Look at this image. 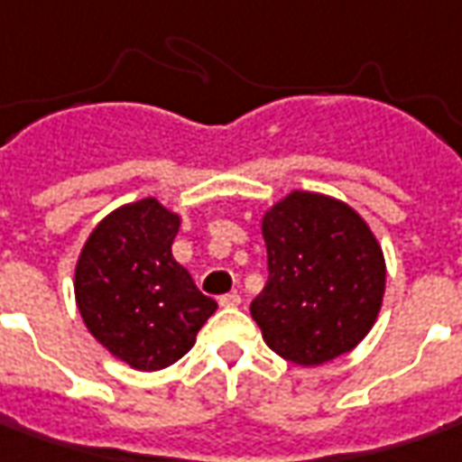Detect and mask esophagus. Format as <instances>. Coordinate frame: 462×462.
Instances as JSON below:
<instances>
[{
  "label": "esophagus",
  "instance_id": "esophagus-1",
  "mask_svg": "<svg viewBox=\"0 0 462 462\" xmlns=\"http://www.w3.org/2000/svg\"><path fill=\"white\" fill-rule=\"evenodd\" d=\"M240 301H243V299H240L237 291H230V294L219 296V304H222V307H227V310H230V307H240Z\"/></svg>",
  "mask_w": 462,
  "mask_h": 462
}]
</instances>
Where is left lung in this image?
<instances>
[{"label": "left lung", "mask_w": 462, "mask_h": 462, "mask_svg": "<svg viewBox=\"0 0 462 462\" xmlns=\"http://www.w3.org/2000/svg\"><path fill=\"white\" fill-rule=\"evenodd\" d=\"M268 281L250 304L281 358L319 365L353 350L374 327L386 263L347 204L294 191L263 217Z\"/></svg>", "instance_id": "1"}]
</instances>
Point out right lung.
<instances>
[{"instance_id":"obj_1","label":"right lung","mask_w":462,"mask_h":462,"mask_svg":"<svg viewBox=\"0 0 462 462\" xmlns=\"http://www.w3.org/2000/svg\"><path fill=\"white\" fill-rule=\"evenodd\" d=\"M179 217L140 199L104 217L76 265V304L88 332L137 371L189 353L217 301L173 261Z\"/></svg>"}]
</instances>
